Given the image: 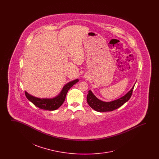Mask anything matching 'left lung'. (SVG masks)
<instances>
[{"mask_svg": "<svg viewBox=\"0 0 159 159\" xmlns=\"http://www.w3.org/2000/svg\"><path fill=\"white\" fill-rule=\"evenodd\" d=\"M134 86L132 87L131 90L129 91L125 96L120 98L118 99L111 102H103L97 98L91 92L88 91V93L87 95V102L89 106L98 112H106V111H112L114 110L119 108L123 106L126 102H127L129 99L130 98L133 89L134 88Z\"/></svg>", "mask_w": 159, "mask_h": 159, "instance_id": "left-lung-1", "label": "left lung"}]
</instances>
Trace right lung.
I'll return each instance as SVG.
<instances>
[{
	"label": "right lung",
	"instance_id": "1",
	"mask_svg": "<svg viewBox=\"0 0 159 159\" xmlns=\"http://www.w3.org/2000/svg\"><path fill=\"white\" fill-rule=\"evenodd\" d=\"M78 81L79 80L76 79L66 84L60 93L54 98H38L31 96L26 92H25V95L26 98L38 108L49 111L55 110L63 104L68 90L73 86V85L78 82Z\"/></svg>",
	"mask_w": 159,
	"mask_h": 159
}]
</instances>
